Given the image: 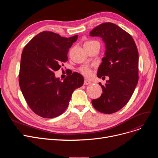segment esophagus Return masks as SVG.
<instances>
[{"label": "esophagus", "mask_w": 158, "mask_h": 158, "mask_svg": "<svg viewBox=\"0 0 158 158\" xmlns=\"http://www.w3.org/2000/svg\"><path fill=\"white\" fill-rule=\"evenodd\" d=\"M91 83H92V82H91L89 80H87V79H85V81H84V85H89Z\"/></svg>", "instance_id": "obj_1"}]
</instances>
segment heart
Masks as SVG:
<instances>
[{
    "label": "heart",
    "instance_id": "obj_1",
    "mask_svg": "<svg viewBox=\"0 0 158 158\" xmlns=\"http://www.w3.org/2000/svg\"><path fill=\"white\" fill-rule=\"evenodd\" d=\"M92 41H87V42H86L85 44L86 43H89V42H92ZM80 70L81 72L83 73L85 76H90L91 74H92V72H91V70L88 67V66H82V67L80 69Z\"/></svg>",
    "mask_w": 158,
    "mask_h": 158
}]
</instances>
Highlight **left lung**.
I'll return each instance as SVG.
<instances>
[{"instance_id": "8db88e82", "label": "left lung", "mask_w": 158, "mask_h": 158, "mask_svg": "<svg viewBox=\"0 0 158 158\" xmlns=\"http://www.w3.org/2000/svg\"><path fill=\"white\" fill-rule=\"evenodd\" d=\"M90 36L102 38L105 44L104 56L98 69L97 77L108 76L103 92L92 104L97 111L111 114L126 106L138 81V52L133 38L117 25L107 22L89 32ZM103 78V77H102Z\"/></svg>"}]
</instances>
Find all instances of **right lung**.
<instances>
[{
  "instance_id": "obj_1",
  "label": "right lung",
  "mask_w": 158,
  "mask_h": 158,
  "mask_svg": "<svg viewBox=\"0 0 158 158\" xmlns=\"http://www.w3.org/2000/svg\"><path fill=\"white\" fill-rule=\"evenodd\" d=\"M78 35L61 37L53 32L43 31L25 46L21 56L19 84L30 108L43 118H52L67 108L73 91L81 87L84 78L72 73L63 81L54 72L68 60L67 54Z\"/></svg>"
}]
</instances>
